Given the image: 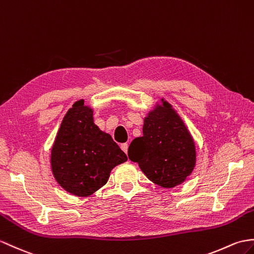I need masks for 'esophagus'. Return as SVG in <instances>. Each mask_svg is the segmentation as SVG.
<instances>
[{"instance_id": "obj_1", "label": "esophagus", "mask_w": 254, "mask_h": 254, "mask_svg": "<svg viewBox=\"0 0 254 254\" xmlns=\"http://www.w3.org/2000/svg\"><path fill=\"white\" fill-rule=\"evenodd\" d=\"M121 149L123 150V152H126L127 154V149H128V144L125 143V144H121Z\"/></svg>"}]
</instances>
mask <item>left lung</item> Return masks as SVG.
Segmentation results:
<instances>
[{
	"instance_id": "left-lung-1",
	"label": "left lung",
	"mask_w": 254,
	"mask_h": 254,
	"mask_svg": "<svg viewBox=\"0 0 254 254\" xmlns=\"http://www.w3.org/2000/svg\"><path fill=\"white\" fill-rule=\"evenodd\" d=\"M144 118L143 136L132 140L127 155L152 183L173 188L196 167V144L173 106L164 98Z\"/></svg>"
}]
</instances>
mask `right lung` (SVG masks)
I'll return each mask as SVG.
<instances>
[{"instance_id":"obj_1","label":"right lung","mask_w":254,"mask_h":254,"mask_svg":"<svg viewBox=\"0 0 254 254\" xmlns=\"http://www.w3.org/2000/svg\"><path fill=\"white\" fill-rule=\"evenodd\" d=\"M94 110L75 102L64 115L51 149V170L60 186L73 196H91L110 172L127 160L113 137L94 123Z\"/></svg>"}]
</instances>
